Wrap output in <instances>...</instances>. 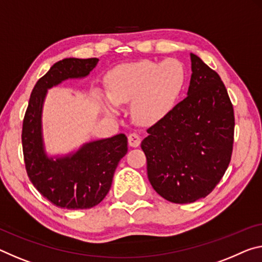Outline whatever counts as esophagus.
<instances>
[{
	"label": "esophagus",
	"mask_w": 262,
	"mask_h": 262,
	"mask_svg": "<svg viewBox=\"0 0 262 262\" xmlns=\"http://www.w3.org/2000/svg\"><path fill=\"white\" fill-rule=\"evenodd\" d=\"M128 143H129L130 147H139L141 143L140 135L135 134V133H132V134L128 135Z\"/></svg>",
	"instance_id": "1"
}]
</instances>
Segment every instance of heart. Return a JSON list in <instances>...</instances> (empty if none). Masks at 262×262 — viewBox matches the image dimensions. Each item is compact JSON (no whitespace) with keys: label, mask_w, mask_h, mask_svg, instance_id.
Masks as SVG:
<instances>
[{"label":"heart","mask_w":262,"mask_h":262,"mask_svg":"<svg viewBox=\"0 0 262 262\" xmlns=\"http://www.w3.org/2000/svg\"><path fill=\"white\" fill-rule=\"evenodd\" d=\"M184 78L183 66L176 59L120 65L107 77L108 94L98 92L97 98L110 114H118L119 105L132 102L133 120L151 124L163 119L175 106Z\"/></svg>","instance_id":"b5f03b06"}]
</instances>
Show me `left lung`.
<instances>
[{
  "label": "left lung",
  "mask_w": 262,
  "mask_h": 262,
  "mask_svg": "<svg viewBox=\"0 0 262 262\" xmlns=\"http://www.w3.org/2000/svg\"><path fill=\"white\" fill-rule=\"evenodd\" d=\"M186 98L148 128L141 148L151 186L177 204L196 202L214 189L230 164L234 113L218 73L190 53Z\"/></svg>",
  "instance_id": "obj_1"
}]
</instances>
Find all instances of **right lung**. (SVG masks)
Returning a JSON list of instances; mask_svg holds the SVG:
<instances>
[{
  "label": "right lung",
  "mask_w": 262,
  "mask_h": 262,
  "mask_svg": "<svg viewBox=\"0 0 262 262\" xmlns=\"http://www.w3.org/2000/svg\"><path fill=\"white\" fill-rule=\"evenodd\" d=\"M98 58H65L53 64L32 90L23 120L24 162L31 183L58 207L91 209L111 189L114 171L128 150L127 136L118 134L84 143L76 151L49 156L43 138V106L47 93L68 79L89 76Z\"/></svg>",
  "instance_id": "1"
}]
</instances>
